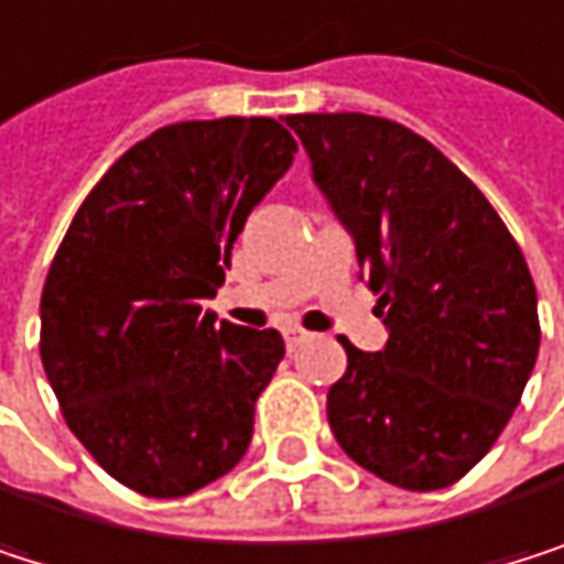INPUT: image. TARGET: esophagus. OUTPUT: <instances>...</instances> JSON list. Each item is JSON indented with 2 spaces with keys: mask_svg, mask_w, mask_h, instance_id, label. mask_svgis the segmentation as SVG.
Segmentation results:
<instances>
[{
  "mask_svg": "<svg viewBox=\"0 0 564 564\" xmlns=\"http://www.w3.org/2000/svg\"><path fill=\"white\" fill-rule=\"evenodd\" d=\"M284 340H288V350H297L301 344L311 340V334H307L304 327H288V330H284Z\"/></svg>",
  "mask_w": 564,
  "mask_h": 564,
  "instance_id": "34e87169",
  "label": "esophagus"
}]
</instances>
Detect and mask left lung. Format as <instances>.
Here are the masks:
<instances>
[{
  "label": "left lung",
  "mask_w": 564,
  "mask_h": 564,
  "mask_svg": "<svg viewBox=\"0 0 564 564\" xmlns=\"http://www.w3.org/2000/svg\"><path fill=\"white\" fill-rule=\"evenodd\" d=\"M314 181L357 240L390 340L327 393L340 449L367 473L433 492L502 436L539 357L529 263L486 194L400 121L288 115Z\"/></svg>",
  "instance_id": "obj_1"
}]
</instances>
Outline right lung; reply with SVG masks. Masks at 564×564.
I'll return each instance as SVG.
<instances>
[{"instance_id": "1", "label": "right lung", "mask_w": 564, "mask_h": 564, "mask_svg": "<svg viewBox=\"0 0 564 564\" xmlns=\"http://www.w3.org/2000/svg\"><path fill=\"white\" fill-rule=\"evenodd\" d=\"M294 151L273 118L164 124L105 171L55 250L45 377L91 459L148 499L197 492L250 446L284 337L217 327L200 301Z\"/></svg>"}]
</instances>
